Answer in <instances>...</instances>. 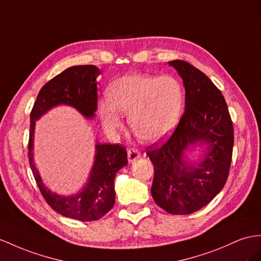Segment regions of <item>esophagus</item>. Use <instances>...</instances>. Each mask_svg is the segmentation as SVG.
I'll list each match as a JSON object with an SVG mask.
<instances>
[{"label": "esophagus", "instance_id": "1", "mask_svg": "<svg viewBox=\"0 0 261 261\" xmlns=\"http://www.w3.org/2000/svg\"><path fill=\"white\" fill-rule=\"evenodd\" d=\"M140 156H141V153H140V151H138L137 149H129L128 150V161L130 163L136 162Z\"/></svg>", "mask_w": 261, "mask_h": 261}]
</instances>
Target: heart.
Instances as JSON below:
<instances>
[{
  "mask_svg": "<svg viewBox=\"0 0 261 261\" xmlns=\"http://www.w3.org/2000/svg\"><path fill=\"white\" fill-rule=\"evenodd\" d=\"M108 100L99 103V116L106 130L116 131L128 115L135 135L156 141L175 128L184 102L181 83L172 76L131 73L115 80L107 90Z\"/></svg>",
  "mask_w": 261,
  "mask_h": 261,
  "instance_id": "heart-1",
  "label": "heart"
}]
</instances>
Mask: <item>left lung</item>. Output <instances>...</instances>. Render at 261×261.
I'll return each instance as SVG.
<instances>
[{
	"mask_svg": "<svg viewBox=\"0 0 261 261\" xmlns=\"http://www.w3.org/2000/svg\"><path fill=\"white\" fill-rule=\"evenodd\" d=\"M183 79L185 111L170 138L148 146L154 166L151 194L158 206L173 215L199 211L222 191L229 174L233 128L228 107L217 87L203 71L185 61H171ZM209 144L198 166L189 165L185 151Z\"/></svg>",
	"mask_w": 261,
	"mask_h": 261,
	"instance_id": "obj_1",
	"label": "left lung"
}]
</instances>
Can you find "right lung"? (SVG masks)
I'll use <instances>...</instances> for the list:
<instances>
[{"label": "right lung", "instance_id": "right-lung-1", "mask_svg": "<svg viewBox=\"0 0 261 261\" xmlns=\"http://www.w3.org/2000/svg\"><path fill=\"white\" fill-rule=\"evenodd\" d=\"M99 73V68L93 65L69 67L42 87L31 111L29 161L38 189L55 212L83 222L100 219L115 205V177L128 164L125 148L122 144H97L95 163L84 190L76 195L59 196L45 188L33 163V138L35 120L55 106L68 105L86 118L95 116L98 103L96 78Z\"/></svg>", "mask_w": 261, "mask_h": 261}]
</instances>
